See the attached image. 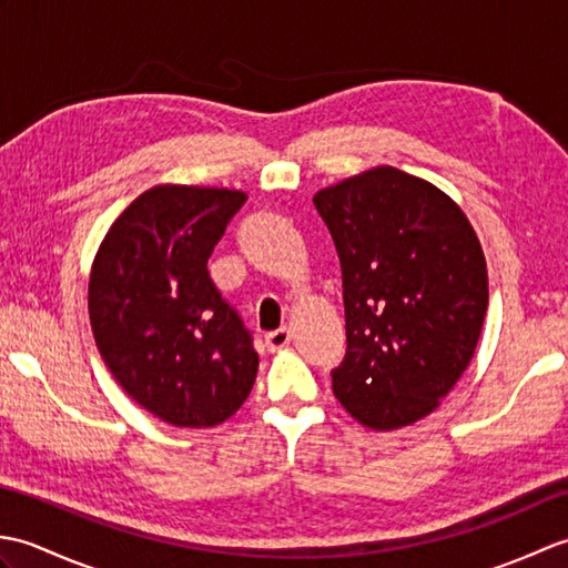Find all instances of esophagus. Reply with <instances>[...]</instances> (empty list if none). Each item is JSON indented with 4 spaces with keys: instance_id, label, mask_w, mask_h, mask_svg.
I'll list each match as a JSON object with an SVG mask.
<instances>
[{
    "instance_id": "34e87169",
    "label": "esophagus",
    "mask_w": 568,
    "mask_h": 568,
    "mask_svg": "<svg viewBox=\"0 0 568 568\" xmlns=\"http://www.w3.org/2000/svg\"><path fill=\"white\" fill-rule=\"evenodd\" d=\"M287 344H291V329L283 327L265 334V346H268V352H281Z\"/></svg>"
}]
</instances>
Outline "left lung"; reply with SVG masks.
<instances>
[{
	"mask_svg": "<svg viewBox=\"0 0 568 568\" xmlns=\"http://www.w3.org/2000/svg\"><path fill=\"white\" fill-rule=\"evenodd\" d=\"M342 263L346 356L336 400L390 432L427 417L464 376L488 310L486 256L437 185L378 165L320 190Z\"/></svg>",
	"mask_w": 568,
	"mask_h": 568,
	"instance_id": "1",
	"label": "left lung"
}]
</instances>
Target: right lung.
<instances>
[{"instance_id": "right-lung-1", "label": "right lung", "mask_w": 568, "mask_h": 568, "mask_svg": "<svg viewBox=\"0 0 568 568\" xmlns=\"http://www.w3.org/2000/svg\"><path fill=\"white\" fill-rule=\"evenodd\" d=\"M246 192L155 185L104 234L90 273V324L106 368L129 397L173 427L222 425L258 373L236 312L207 258Z\"/></svg>"}]
</instances>
